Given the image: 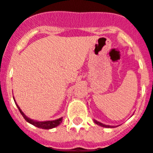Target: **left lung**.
<instances>
[{"label": "left lung", "mask_w": 153, "mask_h": 153, "mask_svg": "<svg viewBox=\"0 0 153 153\" xmlns=\"http://www.w3.org/2000/svg\"><path fill=\"white\" fill-rule=\"evenodd\" d=\"M94 123L97 124V125H100V126H101V127H103V128H115V126H111V125H104V124L101 123V122H97V120H95V119H94Z\"/></svg>", "instance_id": "left-lung-1"}]
</instances>
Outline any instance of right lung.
Here are the masks:
<instances>
[{
  "mask_svg": "<svg viewBox=\"0 0 153 153\" xmlns=\"http://www.w3.org/2000/svg\"><path fill=\"white\" fill-rule=\"evenodd\" d=\"M13 100H14V97H13ZM14 101H15V103H16V105L17 108H18L19 110V112H20L21 115L23 116V118H25V121H26L27 122H28V123L31 124L32 125H34V126L37 127V128H42V129H51V128H55V127L58 126V125H59L61 123H62V118H58V119L53 120V121H47V122H37V121H35V120L31 119V118H28V117H27L26 115L23 113V112L21 110V109L19 108V106L17 105L16 100H14Z\"/></svg>",
  "mask_w": 153,
  "mask_h": 153,
  "instance_id": "1",
  "label": "right lung"
}]
</instances>
